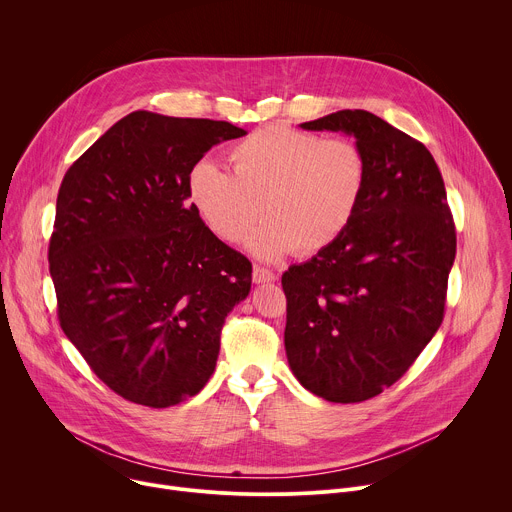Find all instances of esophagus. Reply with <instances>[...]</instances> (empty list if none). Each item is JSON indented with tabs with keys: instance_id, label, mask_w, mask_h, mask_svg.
I'll list each match as a JSON object with an SVG mask.
<instances>
[{
	"instance_id": "obj_1",
	"label": "esophagus",
	"mask_w": 512,
	"mask_h": 512,
	"mask_svg": "<svg viewBox=\"0 0 512 512\" xmlns=\"http://www.w3.org/2000/svg\"><path fill=\"white\" fill-rule=\"evenodd\" d=\"M277 275L265 267H255L253 269V281L255 283H269V281H275Z\"/></svg>"
}]
</instances>
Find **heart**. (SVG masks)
Instances as JSON below:
<instances>
[{
	"mask_svg": "<svg viewBox=\"0 0 512 512\" xmlns=\"http://www.w3.org/2000/svg\"><path fill=\"white\" fill-rule=\"evenodd\" d=\"M229 162L231 174L208 160L194 164L188 198L225 243H237L261 214L265 223L245 241L259 261L332 247L354 223L369 188V160L346 137L265 127L233 145Z\"/></svg>",
	"mask_w": 512,
	"mask_h": 512,
	"instance_id": "heart-1",
	"label": "heart"
}]
</instances>
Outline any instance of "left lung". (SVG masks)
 Here are the masks:
<instances>
[{"instance_id": "8db88e82", "label": "left lung", "mask_w": 512, "mask_h": 512, "mask_svg": "<svg viewBox=\"0 0 512 512\" xmlns=\"http://www.w3.org/2000/svg\"><path fill=\"white\" fill-rule=\"evenodd\" d=\"M300 127L354 135L369 188L332 247L283 273L285 354L310 393L360 403L399 381L442 326L456 227L421 141L362 109Z\"/></svg>"}]
</instances>
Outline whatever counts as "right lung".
I'll list each match as a JSON object with an SVG mask.
<instances>
[{"instance_id":"1","label":"right lung","mask_w":512,"mask_h":512,"mask_svg":"<svg viewBox=\"0 0 512 512\" xmlns=\"http://www.w3.org/2000/svg\"><path fill=\"white\" fill-rule=\"evenodd\" d=\"M227 121L133 111L75 162L58 190L48 261L58 320L123 399L170 407L214 373L227 314L251 291V261L214 237L188 198Z\"/></svg>"}]
</instances>
